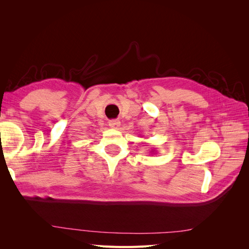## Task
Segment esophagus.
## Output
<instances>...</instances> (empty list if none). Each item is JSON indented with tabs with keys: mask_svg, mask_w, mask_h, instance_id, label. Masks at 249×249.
<instances>
[{
	"mask_svg": "<svg viewBox=\"0 0 249 249\" xmlns=\"http://www.w3.org/2000/svg\"><path fill=\"white\" fill-rule=\"evenodd\" d=\"M109 125H110V127H112V129L117 130L118 127L120 126V122L118 119H112L109 122Z\"/></svg>",
	"mask_w": 249,
	"mask_h": 249,
	"instance_id": "obj_1",
	"label": "esophagus"
}]
</instances>
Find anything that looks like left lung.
<instances>
[{
	"mask_svg": "<svg viewBox=\"0 0 249 249\" xmlns=\"http://www.w3.org/2000/svg\"><path fill=\"white\" fill-rule=\"evenodd\" d=\"M150 152H152V154H155L156 150H153V149H152V150H150Z\"/></svg>",
	"mask_w": 249,
	"mask_h": 249,
	"instance_id": "obj_1",
	"label": "left lung"
}]
</instances>
